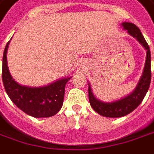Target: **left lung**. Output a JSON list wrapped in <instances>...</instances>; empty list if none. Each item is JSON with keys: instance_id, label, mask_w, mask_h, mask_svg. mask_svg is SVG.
<instances>
[{"instance_id": "obj_1", "label": "left lung", "mask_w": 154, "mask_h": 154, "mask_svg": "<svg viewBox=\"0 0 154 154\" xmlns=\"http://www.w3.org/2000/svg\"><path fill=\"white\" fill-rule=\"evenodd\" d=\"M121 26L123 27V29L126 30L131 36L135 38L144 47V49L147 51V55L143 74L137 85L130 94L122 99L112 102L101 101L95 97L91 89L90 84L88 83V99L91 107L100 116L110 118L125 116L137 108L147 94L151 82V53L147 43L140 29L135 24L124 22L121 23Z\"/></svg>"}]
</instances>
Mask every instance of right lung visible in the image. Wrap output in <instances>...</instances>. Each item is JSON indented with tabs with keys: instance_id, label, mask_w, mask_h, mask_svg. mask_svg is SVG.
Instances as JSON below:
<instances>
[{
	"instance_id": "right-lung-1",
	"label": "right lung",
	"mask_w": 154,
	"mask_h": 154,
	"mask_svg": "<svg viewBox=\"0 0 154 154\" xmlns=\"http://www.w3.org/2000/svg\"><path fill=\"white\" fill-rule=\"evenodd\" d=\"M9 44L10 41L6 45L2 60V82L7 95L15 105L30 116L43 118L55 116L62 107L65 87L72 77L57 79L41 87L21 85L13 79L8 69L7 53Z\"/></svg>"
}]
</instances>
